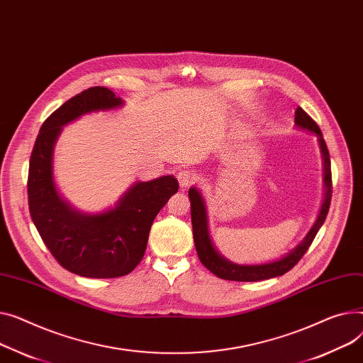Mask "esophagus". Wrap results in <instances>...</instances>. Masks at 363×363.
Returning a JSON list of instances; mask_svg holds the SVG:
<instances>
[{
  "mask_svg": "<svg viewBox=\"0 0 363 363\" xmlns=\"http://www.w3.org/2000/svg\"><path fill=\"white\" fill-rule=\"evenodd\" d=\"M178 182H179V185L182 186V188H186V186H189L191 184H194V181H196V174L192 172V171H188V169H184V171H179L178 172Z\"/></svg>",
  "mask_w": 363,
  "mask_h": 363,
  "instance_id": "esophagus-1",
  "label": "esophagus"
}]
</instances>
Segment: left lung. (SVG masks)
<instances>
[{
  "mask_svg": "<svg viewBox=\"0 0 363 363\" xmlns=\"http://www.w3.org/2000/svg\"><path fill=\"white\" fill-rule=\"evenodd\" d=\"M295 124L301 130H306L309 133L317 134L318 143L321 147L323 159H324V185H325V196L317 217L315 223L311 228L308 235L302 242L292 250L284 257L276 261H270L265 264H236L225 258L219 251L213 245V240L208 232V222H207V210L204 199L201 197V192L192 186L188 191L189 201H191V222H192V235H194V244L199 254L200 261L206 269H208L213 274L220 277L223 280H233V281H259L267 280L272 277L281 276L292 270L298 261L303 257V254L311 247L313 238L318 233L320 228L323 226L331 201L333 194V182H331V164H330V153L327 149V144L323 138L321 130L302 108H298L295 112Z\"/></svg>",
  "mask_w": 363,
  "mask_h": 363,
  "instance_id": "8db88e82",
  "label": "left lung"
}]
</instances>
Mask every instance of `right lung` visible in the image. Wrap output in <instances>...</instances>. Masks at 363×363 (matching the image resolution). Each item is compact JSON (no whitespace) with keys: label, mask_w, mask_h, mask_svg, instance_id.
I'll list each match as a JSON object with an SVG mask.
<instances>
[{"label":"right lung","mask_w":363,"mask_h":363,"mask_svg":"<svg viewBox=\"0 0 363 363\" xmlns=\"http://www.w3.org/2000/svg\"><path fill=\"white\" fill-rule=\"evenodd\" d=\"M124 105L106 87H90L45 119L30 155L28 196L32 220L55 259L71 273L113 279L131 273L146 252L152 223L179 185L174 175L135 182L115 207L83 213L69 206L54 181V147L62 127L82 115Z\"/></svg>","instance_id":"add662e5"}]
</instances>
